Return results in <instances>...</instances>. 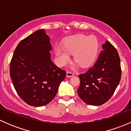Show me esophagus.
<instances>
[{
	"instance_id": "1",
	"label": "esophagus",
	"mask_w": 131,
	"mask_h": 131,
	"mask_svg": "<svg viewBox=\"0 0 131 131\" xmlns=\"http://www.w3.org/2000/svg\"><path fill=\"white\" fill-rule=\"evenodd\" d=\"M73 73H72V72H67V77H71L73 76Z\"/></svg>"
}]
</instances>
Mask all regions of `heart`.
Segmentation results:
<instances>
[{"label": "heart", "mask_w": 131, "mask_h": 131, "mask_svg": "<svg viewBox=\"0 0 131 131\" xmlns=\"http://www.w3.org/2000/svg\"><path fill=\"white\" fill-rule=\"evenodd\" d=\"M98 47V41L94 36L80 34L70 37L64 41V47L55 48L58 64L64 66L70 60V54H73L74 61L80 67L86 68L94 61Z\"/></svg>", "instance_id": "obj_1"}]
</instances>
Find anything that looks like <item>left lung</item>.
<instances>
[{
    "mask_svg": "<svg viewBox=\"0 0 131 131\" xmlns=\"http://www.w3.org/2000/svg\"><path fill=\"white\" fill-rule=\"evenodd\" d=\"M97 61L85 73L80 74L78 95L85 103L98 106L110 100L121 79V59L117 49L109 42L102 46Z\"/></svg>",
    "mask_w": 131,
    "mask_h": 131,
    "instance_id": "8db88e82",
    "label": "left lung"
}]
</instances>
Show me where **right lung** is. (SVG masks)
I'll return each instance as SVG.
<instances>
[{"instance_id":"obj_1","label":"right lung","mask_w":131,"mask_h":131,"mask_svg":"<svg viewBox=\"0 0 131 131\" xmlns=\"http://www.w3.org/2000/svg\"><path fill=\"white\" fill-rule=\"evenodd\" d=\"M50 39L43 29L18 43L10 63V76L19 97L30 106H42L57 94L66 71L51 61Z\"/></svg>"}]
</instances>
